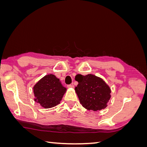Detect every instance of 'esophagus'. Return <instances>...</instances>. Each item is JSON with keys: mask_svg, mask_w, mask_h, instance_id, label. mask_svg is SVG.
I'll return each mask as SVG.
<instances>
[{"mask_svg": "<svg viewBox=\"0 0 147 147\" xmlns=\"http://www.w3.org/2000/svg\"><path fill=\"white\" fill-rule=\"evenodd\" d=\"M74 87V84H69V85H67V88H73Z\"/></svg>", "mask_w": 147, "mask_h": 147, "instance_id": "34e87169", "label": "esophagus"}]
</instances>
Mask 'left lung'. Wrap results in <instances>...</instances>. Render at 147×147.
Segmentation results:
<instances>
[{
  "instance_id": "8db88e82",
  "label": "left lung",
  "mask_w": 147,
  "mask_h": 147,
  "mask_svg": "<svg viewBox=\"0 0 147 147\" xmlns=\"http://www.w3.org/2000/svg\"><path fill=\"white\" fill-rule=\"evenodd\" d=\"M75 80L78 84L75 91L80 102L88 110L97 112L105 109L111 97V89L103 79L92 74H78Z\"/></svg>"
}]
</instances>
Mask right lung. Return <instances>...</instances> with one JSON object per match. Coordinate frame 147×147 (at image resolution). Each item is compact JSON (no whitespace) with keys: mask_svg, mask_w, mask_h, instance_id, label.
Masks as SVG:
<instances>
[{"mask_svg":"<svg viewBox=\"0 0 147 147\" xmlns=\"http://www.w3.org/2000/svg\"><path fill=\"white\" fill-rule=\"evenodd\" d=\"M66 90L59 78L53 74H48L34 86V99L43 108H52L60 104Z\"/></svg>","mask_w":147,"mask_h":147,"instance_id":"1","label":"right lung"}]
</instances>
